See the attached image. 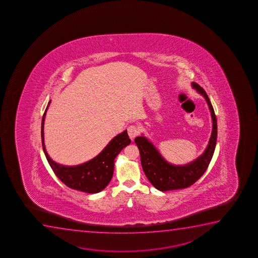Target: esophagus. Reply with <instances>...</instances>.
Instances as JSON below:
<instances>
[{
  "instance_id": "obj_1",
  "label": "esophagus",
  "mask_w": 258,
  "mask_h": 258,
  "mask_svg": "<svg viewBox=\"0 0 258 258\" xmlns=\"http://www.w3.org/2000/svg\"><path fill=\"white\" fill-rule=\"evenodd\" d=\"M127 134H128V137L131 140L135 139V137H137L140 133L139 127L136 126V125H131L128 126L127 128Z\"/></svg>"
}]
</instances>
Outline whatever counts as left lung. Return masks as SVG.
Returning <instances> with one entry per match:
<instances>
[{
  "instance_id": "1",
  "label": "left lung",
  "mask_w": 258,
  "mask_h": 258,
  "mask_svg": "<svg viewBox=\"0 0 258 258\" xmlns=\"http://www.w3.org/2000/svg\"><path fill=\"white\" fill-rule=\"evenodd\" d=\"M191 87L205 97L212 115V135L202 155L185 165H173L164 159L155 146L144 136L137 137L135 139V143L139 149L141 162L147 178L152 185L161 191L183 189L192 185L205 173L214 154L218 136L214 109L202 87L194 82L191 83Z\"/></svg>"
}]
</instances>
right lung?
<instances>
[{"label":"right lung","mask_w":258,"mask_h":258,"mask_svg":"<svg viewBox=\"0 0 258 258\" xmlns=\"http://www.w3.org/2000/svg\"><path fill=\"white\" fill-rule=\"evenodd\" d=\"M49 101L41 122V141L46 160L58 179L68 187L87 194H97L106 187L112 179L115 159L126 146L131 144L127 131L114 137L99 155L85 163L77 166H64L55 162L50 158L44 143V121Z\"/></svg>","instance_id":"add662e5"}]
</instances>
